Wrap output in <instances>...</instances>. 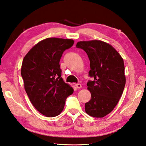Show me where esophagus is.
Returning a JSON list of instances; mask_svg holds the SVG:
<instances>
[{
    "label": "esophagus",
    "instance_id": "1",
    "mask_svg": "<svg viewBox=\"0 0 146 146\" xmlns=\"http://www.w3.org/2000/svg\"><path fill=\"white\" fill-rule=\"evenodd\" d=\"M75 85H76V87L77 88H81L82 87V85L80 84H76Z\"/></svg>",
    "mask_w": 146,
    "mask_h": 146
}]
</instances>
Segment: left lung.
Returning a JSON list of instances; mask_svg holds the SVG:
<instances>
[{"instance_id":"obj_1","label":"left lung","mask_w":146,"mask_h":146,"mask_svg":"<svg viewBox=\"0 0 146 146\" xmlns=\"http://www.w3.org/2000/svg\"><path fill=\"white\" fill-rule=\"evenodd\" d=\"M76 47L84 50L90 60L89 76L94 81L87 83L91 99L85 104L88 115L102 118L118 104L123 92L126 78L123 59L112 45L101 40L80 41Z\"/></svg>"}]
</instances>
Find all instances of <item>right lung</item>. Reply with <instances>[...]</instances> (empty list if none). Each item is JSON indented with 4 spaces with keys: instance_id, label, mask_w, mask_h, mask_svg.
Wrapping results in <instances>:
<instances>
[{
    "instance_id": "add662e5",
    "label": "right lung",
    "mask_w": 146,
    "mask_h": 146,
    "mask_svg": "<svg viewBox=\"0 0 146 146\" xmlns=\"http://www.w3.org/2000/svg\"><path fill=\"white\" fill-rule=\"evenodd\" d=\"M72 39L48 38L31 48L23 60L21 73L25 90L31 104L47 117L59 115L73 88L61 77L59 61Z\"/></svg>"
}]
</instances>
